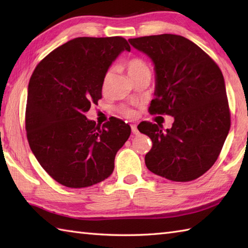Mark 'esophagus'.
I'll return each instance as SVG.
<instances>
[{
    "mask_svg": "<svg viewBox=\"0 0 248 248\" xmlns=\"http://www.w3.org/2000/svg\"><path fill=\"white\" fill-rule=\"evenodd\" d=\"M131 129H132V133H133L134 135H138V134H139V130H138V128H136L135 124L131 125Z\"/></svg>",
    "mask_w": 248,
    "mask_h": 248,
    "instance_id": "34e87169",
    "label": "esophagus"
}]
</instances>
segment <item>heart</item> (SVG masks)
Instances as JSON below:
<instances>
[{"label":"heart","mask_w":248,"mask_h":248,"mask_svg":"<svg viewBox=\"0 0 248 248\" xmlns=\"http://www.w3.org/2000/svg\"><path fill=\"white\" fill-rule=\"evenodd\" d=\"M124 66L125 68V70H127L128 75L133 81L136 78L143 76L145 73H150L148 65H147L146 62L144 60H141L140 57H136V56L130 57V59H128L124 62ZM108 78H109V72H107V75L104 76V84L108 81ZM121 113H123L124 116H127V117H132L134 115L133 110L127 107L121 108Z\"/></svg>","instance_id":"1"}]
</instances>
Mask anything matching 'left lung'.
Masks as SVG:
<instances>
[{
    "label": "left lung",
    "mask_w": 248,
    "mask_h": 248,
    "mask_svg": "<svg viewBox=\"0 0 248 248\" xmlns=\"http://www.w3.org/2000/svg\"><path fill=\"white\" fill-rule=\"evenodd\" d=\"M129 43L155 62V97L149 113L175 119L165 131L161 124H140V132L152 140L146 166L168 180H195L217 160L230 129L223 73L186 37L162 34L131 38Z\"/></svg>",
    "instance_id": "1"
}]
</instances>
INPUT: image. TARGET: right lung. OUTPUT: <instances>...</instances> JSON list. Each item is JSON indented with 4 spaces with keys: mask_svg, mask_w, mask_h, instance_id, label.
Wrapping results in <instances>:
<instances>
[{
    "mask_svg": "<svg viewBox=\"0 0 248 248\" xmlns=\"http://www.w3.org/2000/svg\"><path fill=\"white\" fill-rule=\"evenodd\" d=\"M130 49L120 36L78 37L36 66L29 83L26 136L41 167L62 186H92L113 172L131 127L116 117L100 127L85 113L102 98L112 62Z\"/></svg>",
    "mask_w": 248,
    "mask_h": 248,
    "instance_id": "add662e5",
    "label": "right lung"
}]
</instances>
